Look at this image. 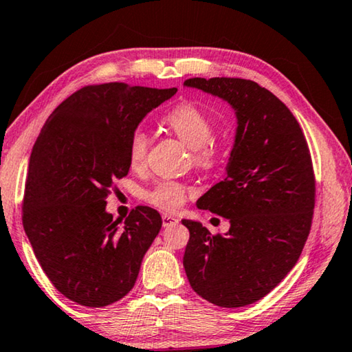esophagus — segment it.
I'll list each match as a JSON object with an SVG mask.
<instances>
[{"label": "esophagus", "instance_id": "obj_1", "mask_svg": "<svg viewBox=\"0 0 352 352\" xmlns=\"http://www.w3.org/2000/svg\"><path fill=\"white\" fill-rule=\"evenodd\" d=\"M177 223H178V219L175 216H170V214H163V226H172Z\"/></svg>", "mask_w": 352, "mask_h": 352}]
</instances>
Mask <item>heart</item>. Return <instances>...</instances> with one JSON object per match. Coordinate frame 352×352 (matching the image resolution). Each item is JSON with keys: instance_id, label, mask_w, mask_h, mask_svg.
Returning <instances> with one entry per match:
<instances>
[{"instance_id": "obj_1", "label": "heart", "mask_w": 352, "mask_h": 352, "mask_svg": "<svg viewBox=\"0 0 352 352\" xmlns=\"http://www.w3.org/2000/svg\"><path fill=\"white\" fill-rule=\"evenodd\" d=\"M164 124L184 144L192 148L194 163L199 168H210L216 163L219 148L211 140L212 122L194 104L184 102L172 109L164 116ZM148 148V135L142 129H136L130 135L129 160L133 168L144 163ZM189 194V189L177 182H160L144 192V199L160 210L175 211L180 208Z\"/></svg>"}]
</instances>
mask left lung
<instances>
[{
  "label": "left lung",
  "mask_w": 352,
  "mask_h": 352,
  "mask_svg": "<svg viewBox=\"0 0 352 352\" xmlns=\"http://www.w3.org/2000/svg\"><path fill=\"white\" fill-rule=\"evenodd\" d=\"M184 87L226 100L237 129L225 178L197 208L230 222L225 234L183 219V267L190 287L220 307L264 298L294 269L311 231L315 177L300 124L275 94L234 77H192Z\"/></svg>",
  "instance_id": "obj_1"
}]
</instances>
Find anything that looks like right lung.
Returning <instances> with one entry per match:
<instances>
[{
    "mask_svg": "<svg viewBox=\"0 0 352 352\" xmlns=\"http://www.w3.org/2000/svg\"><path fill=\"white\" fill-rule=\"evenodd\" d=\"M177 88L127 83L83 87L52 111L29 160L23 226L41 269L68 300L104 307L126 296L162 216L136 206L105 211L115 180L129 174V141L148 111Z\"/></svg>",
    "mask_w": 352,
    "mask_h": 352,
    "instance_id": "right-lung-1",
    "label": "right lung"
}]
</instances>
